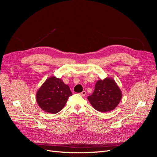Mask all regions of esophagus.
I'll use <instances>...</instances> for the list:
<instances>
[{
    "mask_svg": "<svg viewBox=\"0 0 157 157\" xmlns=\"http://www.w3.org/2000/svg\"><path fill=\"white\" fill-rule=\"evenodd\" d=\"M80 94L81 95V96H86V92L84 91H84H82Z\"/></svg>",
    "mask_w": 157,
    "mask_h": 157,
    "instance_id": "esophagus-1",
    "label": "esophagus"
}]
</instances>
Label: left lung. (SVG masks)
<instances>
[{"label":"left lung","mask_w":157,"mask_h":157,"mask_svg":"<svg viewBox=\"0 0 157 157\" xmlns=\"http://www.w3.org/2000/svg\"><path fill=\"white\" fill-rule=\"evenodd\" d=\"M122 94L115 80L109 77L99 80L91 96L88 97L92 106L99 112L114 110L120 103Z\"/></svg>","instance_id":"8db88e82"}]
</instances>
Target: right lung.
Instances as JSON below:
<instances>
[{
	"label": "right lung",
	"instance_id": "add662e5",
	"mask_svg": "<svg viewBox=\"0 0 157 157\" xmlns=\"http://www.w3.org/2000/svg\"><path fill=\"white\" fill-rule=\"evenodd\" d=\"M72 93L68 85L64 84L61 78L52 76L37 90L36 99L42 111L55 114L65 107Z\"/></svg>",
	"mask_w": 157,
	"mask_h": 157
}]
</instances>
